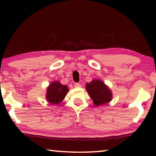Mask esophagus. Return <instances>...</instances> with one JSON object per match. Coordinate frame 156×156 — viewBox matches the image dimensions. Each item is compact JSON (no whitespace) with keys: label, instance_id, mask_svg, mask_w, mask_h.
I'll return each instance as SVG.
<instances>
[{"label":"esophagus","instance_id":"1","mask_svg":"<svg viewBox=\"0 0 156 156\" xmlns=\"http://www.w3.org/2000/svg\"><path fill=\"white\" fill-rule=\"evenodd\" d=\"M74 87L76 88H78V87H80L81 85H80V84H79L78 83H74Z\"/></svg>","mask_w":156,"mask_h":156}]
</instances>
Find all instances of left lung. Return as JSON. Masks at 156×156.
I'll list each match as a JSON object with an SVG mask.
<instances>
[{
    "mask_svg": "<svg viewBox=\"0 0 156 156\" xmlns=\"http://www.w3.org/2000/svg\"><path fill=\"white\" fill-rule=\"evenodd\" d=\"M86 89L96 105L106 104L112 98V91L101 80H94L87 83Z\"/></svg>",
    "mask_w": 156,
    "mask_h": 156,
    "instance_id": "obj_1",
    "label": "left lung"
}]
</instances>
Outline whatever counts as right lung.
Segmentation results:
<instances>
[{
  "label": "right lung",
  "instance_id": "1",
  "mask_svg": "<svg viewBox=\"0 0 156 156\" xmlns=\"http://www.w3.org/2000/svg\"><path fill=\"white\" fill-rule=\"evenodd\" d=\"M69 89L58 82H54L47 88L46 98L50 103L57 105L64 99Z\"/></svg>",
  "mask_w": 156,
  "mask_h": 156
}]
</instances>
